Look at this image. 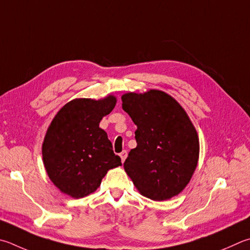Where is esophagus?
Returning a JSON list of instances; mask_svg holds the SVG:
<instances>
[{
  "label": "esophagus",
  "instance_id": "34e87169",
  "mask_svg": "<svg viewBox=\"0 0 250 250\" xmlns=\"http://www.w3.org/2000/svg\"><path fill=\"white\" fill-rule=\"evenodd\" d=\"M120 157H121V161H122V163H124L125 161V158H126V156H128V152L126 151H122L120 154Z\"/></svg>",
  "mask_w": 250,
  "mask_h": 250
}]
</instances>
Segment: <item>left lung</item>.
I'll return each instance as SVG.
<instances>
[{
    "mask_svg": "<svg viewBox=\"0 0 250 250\" xmlns=\"http://www.w3.org/2000/svg\"><path fill=\"white\" fill-rule=\"evenodd\" d=\"M137 125V147L124 164L141 194L155 201L177 196L191 179L199 158L197 131L184 108L168 94L152 89L121 97Z\"/></svg>",
    "mask_w": 250,
    "mask_h": 250,
    "instance_id": "left-lung-1",
    "label": "left lung"
}]
</instances>
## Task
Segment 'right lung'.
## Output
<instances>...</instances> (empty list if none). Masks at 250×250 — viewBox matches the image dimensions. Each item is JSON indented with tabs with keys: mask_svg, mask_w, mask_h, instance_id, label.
<instances>
[{
	"mask_svg": "<svg viewBox=\"0 0 250 250\" xmlns=\"http://www.w3.org/2000/svg\"><path fill=\"white\" fill-rule=\"evenodd\" d=\"M116 97L74 99L63 106L47 130L42 158L49 178L73 198L94 192L107 171L121 165L99 122L112 111Z\"/></svg>",
	"mask_w": 250,
	"mask_h": 250,
	"instance_id": "add662e5",
	"label": "right lung"
}]
</instances>
